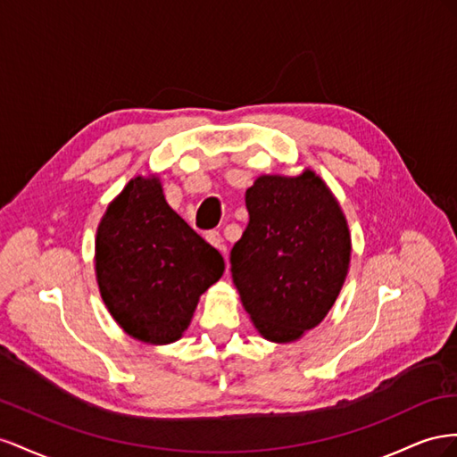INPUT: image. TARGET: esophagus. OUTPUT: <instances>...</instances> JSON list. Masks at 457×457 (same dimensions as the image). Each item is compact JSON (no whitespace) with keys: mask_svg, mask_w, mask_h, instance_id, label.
Returning <instances> with one entry per match:
<instances>
[{"mask_svg":"<svg viewBox=\"0 0 457 457\" xmlns=\"http://www.w3.org/2000/svg\"><path fill=\"white\" fill-rule=\"evenodd\" d=\"M206 241L211 243L212 246H216L218 251H221V254L226 256V243H224V239H221V236L218 231H208L206 233Z\"/></svg>","mask_w":457,"mask_h":457,"instance_id":"esophagus-1","label":"esophagus"}]
</instances>
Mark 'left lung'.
<instances>
[{"mask_svg":"<svg viewBox=\"0 0 457 457\" xmlns=\"http://www.w3.org/2000/svg\"><path fill=\"white\" fill-rule=\"evenodd\" d=\"M249 224L229 262L243 308L268 341L293 343L323 321L348 273L350 231L314 172L260 176L245 193Z\"/></svg>","mask_w":457,"mask_h":457,"instance_id":"1","label":"left lung"}]
</instances>
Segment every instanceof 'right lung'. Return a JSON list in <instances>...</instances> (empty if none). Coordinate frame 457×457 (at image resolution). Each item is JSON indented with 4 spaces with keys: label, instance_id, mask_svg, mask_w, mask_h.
I'll list each match as a JSON object with an SVG mask.
<instances>
[{
    "label": "right lung",
    "instance_id": "add662e5",
    "mask_svg": "<svg viewBox=\"0 0 457 457\" xmlns=\"http://www.w3.org/2000/svg\"><path fill=\"white\" fill-rule=\"evenodd\" d=\"M224 258L168 206L161 179L136 176L103 214L96 276L114 321L145 345L184 335Z\"/></svg>",
    "mask_w": 457,
    "mask_h": 457
}]
</instances>
